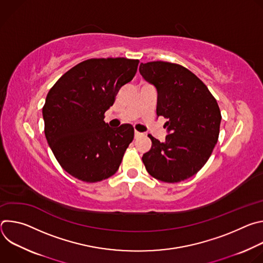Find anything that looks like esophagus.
Listing matches in <instances>:
<instances>
[{
  "mask_svg": "<svg viewBox=\"0 0 263 263\" xmlns=\"http://www.w3.org/2000/svg\"><path fill=\"white\" fill-rule=\"evenodd\" d=\"M140 135H141V133H140V132H138V131H135V138L139 137Z\"/></svg>",
  "mask_w": 263,
  "mask_h": 263,
  "instance_id": "1",
  "label": "esophagus"
}]
</instances>
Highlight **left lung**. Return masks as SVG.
<instances>
[{"mask_svg":"<svg viewBox=\"0 0 263 263\" xmlns=\"http://www.w3.org/2000/svg\"><path fill=\"white\" fill-rule=\"evenodd\" d=\"M143 79L157 89V117L166 119L167 135L152 140L142 156L147 173L157 180L175 183L197 174L217 142L221 116L207 86L186 67L165 62L140 63Z\"/></svg>","mask_w":263,"mask_h":263,"instance_id":"obj_1","label":"left lung"}]
</instances>
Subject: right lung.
Here are the masks:
<instances>
[{
  "label": "right lung",
  "instance_id": "add662e5",
  "mask_svg": "<svg viewBox=\"0 0 263 263\" xmlns=\"http://www.w3.org/2000/svg\"><path fill=\"white\" fill-rule=\"evenodd\" d=\"M139 60L93 58L61 76L48 92L45 134L61 167L84 182L115 175L134 138L130 124L111 128L105 112L122 86L135 76Z\"/></svg>",
  "mask_w": 263,
  "mask_h": 263
}]
</instances>
